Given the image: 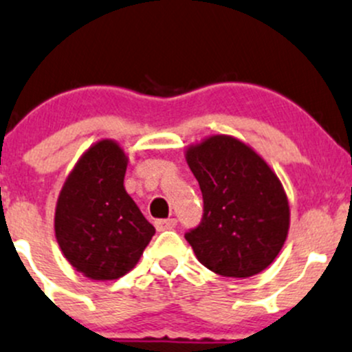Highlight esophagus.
Instances as JSON below:
<instances>
[{
	"label": "esophagus",
	"mask_w": 352,
	"mask_h": 352,
	"mask_svg": "<svg viewBox=\"0 0 352 352\" xmlns=\"http://www.w3.org/2000/svg\"><path fill=\"white\" fill-rule=\"evenodd\" d=\"M176 218H166V220H156L157 230H173L176 226Z\"/></svg>",
	"instance_id": "34e87169"
}]
</instances>
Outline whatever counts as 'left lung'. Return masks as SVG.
<instances>
[{
	"mask_svg": "<svg viewBox=\"0 0 352 352\" xmlns=\"http://www.w3.org/2000/svg\"><path fill=\"white\" fill-rule=\"evenodd\" d=\"M186 161L203 195L201 223L184 235L196 258L223 277L265 270L282 250L290 223L277 175L232 135L188 147Z\"/></svg>",
	"mask_w": 352,
	"mask_h": 352,
	"instance_id": "1",
	"label": "left lung"
}]
</instances>
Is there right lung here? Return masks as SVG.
<instances>
[{
  "label": "right lung",
  "instance_id": "1",
  "mask_svg": "<svg viewBox=\"0 0 352 352\" xmlns=\"http://www.w3.org/2000/svg\"><path fill=\"white\" fill-rule=\"evenodd\" d=\"M127 156L104 139L67 177L55 210V236L77 272L116 280L135 267L156 230L124 188Z\"/></svg>",
  "mask_w": 352,
  "mask_h": 352
}]
</instances>
